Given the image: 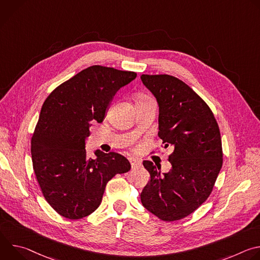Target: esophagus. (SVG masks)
I'll use <instances>...</instances> for the list:
<instances>
[{
	"label": "esophagus",
	"mask_w": 260,
	"mask_h": 260,
	"mask_svg": "<svg viewBox=\"0 0 260 260\" xmlns=\"http://www.w3.org/2000/svg\"><path fill=\"white\" fill-rule=\"evenodd\" d=\"M129 162H131L132 169H135V168H138V167L141 166L140 160H138V159H136V158H129Z\"/></svg>",
	"instance_id": "obj_1"
}]
</instances>
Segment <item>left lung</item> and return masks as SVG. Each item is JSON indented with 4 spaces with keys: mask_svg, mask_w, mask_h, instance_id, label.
Here are the masks:
<instances>
[{
    "mask_svg": "<svg viewBox=\"0 0 260 260\" xmlns=\"http://www.w3.org/2000/svg\"><path fill=\"white\" fill-rule=\"evenodd\" d=\"M141 80L158 103V137L165 148L173 149L169 173H161L152 161H143L150 181L141 202L164 221L180 220L213 190L223 156L219 126L205 101L182 80L166 74L142 75Z\"/></svg>",
    "mask_w": 260,
    "mask_h": 260,
    "instance_id": "left-lung-1",
    "label": "left lung"
}]
</instances>
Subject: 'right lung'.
I'll return each mask as SVG.
<instances>
[{
  "mask_svg": "<svg viewBox=\"0 0 260 260\" xmlns=\"http://www.w3.org/2000/svg\"><path fill=\"white\" fill-rule=\"evenodd\" d=\"M137 77L135 72L91 66L57 86L45 100L30 152L32 168L47 203L59 215L81 219L102 203L107 183L131 170L116 152L86 155L91 121L101 123L115 93Z\"/></svg>",
  "mask_w": 260,
  "mask_h": 260,
  "instance_id": "add662e5",
  "label": "right lung"
}]
</instances>
